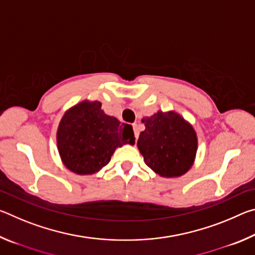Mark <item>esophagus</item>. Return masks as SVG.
Segmentation results:
<instances>
[{"label":"esophagus","mask_w":255,"mask_h":255,"mask_svg":"<svg viewBox=\"0 0 255 255\" xmlns=\"http://www.w3.org/2000/svg\"><path fill=\"white\" fill-rule=\"evenodd\" d=\"M132 128H133V132H135V139H136V141H137L138 135H139V133H138V126H137V124H133V125H132Z\"/></svg>","instance_id":"1"}]
</instances>
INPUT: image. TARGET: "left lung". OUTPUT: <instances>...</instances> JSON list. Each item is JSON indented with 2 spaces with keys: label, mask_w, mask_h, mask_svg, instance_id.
Segmentation results:
<instances>
[{
  "label": "left lung",
  "mask_w": 255,
  "mask_h": 255,
  "mask_svg": "<svg viewBox=\"0 0 255 255\" xmlns=\"http://www.w3.org/2000/svg\"><path fill=\"white\" fill-rule=\"evenodd\" d=\"M145 130L138 138V149L146 165L164 178L184 174L197 153L193 128L175 112H163L141 120Z\"/></svg>",
  "instance_id": "1"
}]
</instances>
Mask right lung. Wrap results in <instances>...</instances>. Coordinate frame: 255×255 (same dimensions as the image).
<instances>
[{"instance_id":"right-lung-1","label":"right lung","mask_w":255,"mask_h":255,"mask_svg":"<svg viewBox=\"0 0 255 255\" xmlns=\"http://www.w3.org/2000/svg\"><path fill=\"white\" fill-rule=\"evenodd\" d=\"M135 143L131 126L107 116L98 101H83L68 110L57 131L58 150L68 170L96 173L110 162L117 147Z\"/></svg>"}]
</instances>
